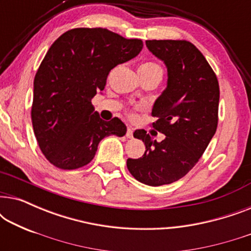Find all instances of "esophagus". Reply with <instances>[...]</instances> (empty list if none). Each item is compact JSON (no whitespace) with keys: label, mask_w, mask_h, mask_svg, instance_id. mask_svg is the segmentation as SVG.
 Returning <instances> with one entry per match:
<instances>
[{"label":"esophagus","mask_w":251,"mask_h":251,"mask_svg":"<svg viewBox=\"0 0 251 251\" xmlns=\"http://www.w3.org/2000/svg\"><path fill=\"white\" fill-rule=\"evenodd\" d=\"M126 136L128 137V138H132V137H133V129L131 128V126H128V129H126Z\"/></svg>","instance_id":"1"}]
</instances>
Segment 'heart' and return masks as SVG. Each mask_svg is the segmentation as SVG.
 Segmentation results:
<instances>
[{"instance_id":"heart-1","label":"heart","mask_w":251,"mask_h":251,"mask_svg":"<svg viewBox=\"0 0 251 251\" xmlns=\"http://www.w3.org/2000/svg\"><path fill=\"white\" fill-rule=\"evenodd\" d=\"M139 70H144V71H160V72H162V68H161L157 64L152 63V61H147V63L142 64V65H140Z\"/></svg>"}]
</instances>
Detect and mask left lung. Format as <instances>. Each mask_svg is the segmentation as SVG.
Listing matches in <instances>:
<instances>
[{
    "mask_svg": "<svg viewBox=\"0 0 251 251\" xmlns=\"http://www.w3.org/2000/svg\"><path fill=\"white\" fill-rule=\"evenodd\" d=\"M146 47L168 68V85L156 99L152 126L166 135L161 143L136 130L146 151L128 159L130 174L150 186L171 184L200 160L218 125L219 84L201 51L186 40H147Z\"/></svg>",
    "mask_w": 251,
    "mask_h": 251,
    "instance_id": "8db88e82",
    "label": "left lung"
}]
</instances>
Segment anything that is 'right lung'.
Listing matches in <instances>:
<instances>
[{
  "label": "right lung",
  "mask_w": 251,
  "mask_h": 251,
  "mask_svg": "<svg viewBox=\"0 0 251 251\" xmlns=\"http://www.w3.org/2000/svg\"><path fill=\"white\" fill-rule=\"evenodd\" d=\"M142 49V40L100 27L70 29L52 43L34 78L30 111L37 144L51 164L77 169L91 162L104 137L126 135L125 123L101 120L91 99L104 90L111 70Z\"/></svg>",
  "instance_id": "add662e5"
}]
</instances>
